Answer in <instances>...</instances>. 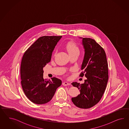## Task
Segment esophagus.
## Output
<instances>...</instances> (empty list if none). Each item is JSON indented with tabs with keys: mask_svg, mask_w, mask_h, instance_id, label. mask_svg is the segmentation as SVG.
<instances>
[{
	"mask_svg": "<svg viewBox=\"0 0 129 129\" xmlns=\"http://www.w3.org/2000/svg\"><path fill=\"white\" fill-rule=\"evenodd\" d=\"M70 83H69L68 82H64L62 83V85L64 86H69V85H70Z\"/></svg>",
	"mask_w": 129,
	"mask_h": 129,
	"instance_id": "esophagus-1",
	"label": "esophagus"
}]
</instances>
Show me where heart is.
<instances>
[{"instance_id": "b5f03b06", "label": "heart", "mask_w": 129, "mask_h": 129, "mask_svg": "<svg viewBox=\"0 0 129 129\" xmlns=\"http://www.w3.org/2000/svg\"><path fill=\"white\" fill-rule=\"evenodd\" d=\"M66 49L69 55L73 54H79L80 49L77 44L74 42H70L66 44ZM57 52V51H55V54Z\"/></svg>"}]
</instances>
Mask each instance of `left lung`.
I'll list each match as a JSON object with an SVG mask.
<instances>
[{
    "label": "left lung",
    "instance_id": "left-lung-1",
    "mask_svg": "<svg viewBox=\"0 0 129 129\" xmlns=\"http://www.w3.org/2000/svg\"><path fill=\"white\" fill-rule=\"evenodd\" d=\"M85 55L79 77H86L84 84L73 82L80 94L71 98L75 106L88 109L96 105L102 98L108 80V68L105 51L94 40L83 38Z\"/></svg>",
    "mask_w": 129,
    "mask_h": 129
}]
</instances>
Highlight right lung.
<instances>
[{
  "label": "right lung",
  "instance_id": "add662e5",
  "mask_svg": "<svg viewBox=\"0 0 129 129\" xmlns=\"http://www.w3.org/2000/svg\"><path fill=\"white\" fill-rule=\"evenodd\" d=\"M61 37L42 36L23 54L20 69L21 85L26 97L36 104L50 101L61 85V80L55 77L51 81L43 78V68L51 61L52 51Z\"/></svg>",
  "mask_w": 129,
  "mask_h": 129
}]
</instances>
